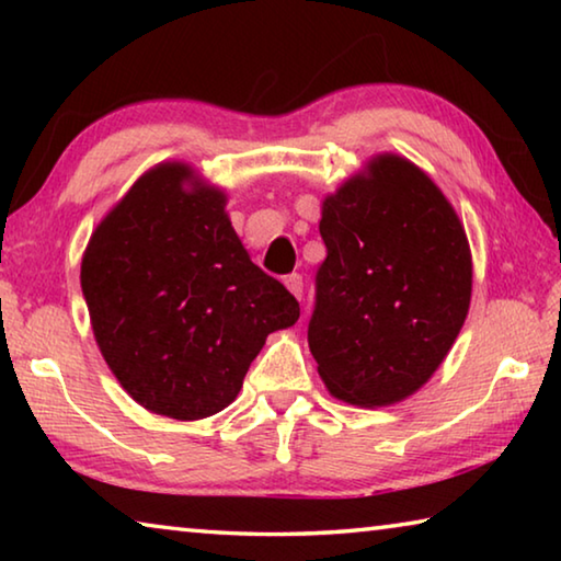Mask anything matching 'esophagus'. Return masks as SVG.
Wrapping results in <instances>:
<instances>
[{
	"instance_id": "esophagus-1",
	"label": "esophagus",
	"mask_w": 561,
	"mask_h": 561,
	"mask_svg": "<svg viewBox=\"0 0 561 561\" xmlns=\"http://www.w3.org/2000/svg\"><path fill=\"white\" fill-rule=\"evenodd\" d=\"M284 287H287L294 294V297L301 299V291H304L301 274H289V277H284Z\"/></svg>"
}]
</instances>
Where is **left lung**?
<instances>
[{
	"label": "left lung",
	"mask_w": 561,
	"mask_h": 561,
	"mask_svg": "<svg viewBox=\"0 0 561 561\" xmlns=\"http://www.w3.org/2000/svg\"><path fill=\"white\" fill-rule=\"evenodd\" d=\"M327 260L309 348L339 401H405L438 371L470 309L472 254L443 190L403 156L378 153L321 203Z\"/></svg>",
	"instance_id": "1"
}]
</instances>
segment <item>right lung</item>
Segmentation results:
<instances>
[{
  "instance_id": "add662e5",
  "label": "right lung",
  "mask_w": 561,
  "mask_h": 561,
  "mask_svg": "<svg viewBox=\"0 0 561 561\" xmlns=\"http://www.w3.org/2000/svg\"><path fill=\"white\" fill-rule=\"evenodd\" d=\"M227 195L168 160L146 170L91 232L81 289L91 329L133 401L175 421L220 413L299 301L250 260Z\"/></svg>"
}]
</instances>
